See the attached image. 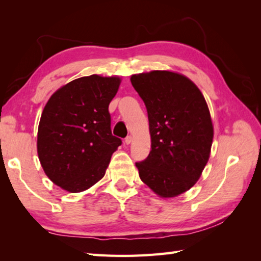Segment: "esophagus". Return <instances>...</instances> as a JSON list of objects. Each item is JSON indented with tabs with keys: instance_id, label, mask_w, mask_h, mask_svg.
<instances>
[{
	"instance_id": "obj_1",
	"label": "esophagus",
	"mask_w": 261,
	"mask_h": 261,
	"mask_svg": "<svg viewBox=\"0 0 261 261\" xmlns=\"http://www.w3.org/2000/svg\"><path fill=\"white\" fill-rule=\"evenodd\" d=\"M131 142H132V137L131 136H127L125 139H124V143H125V145H130Z\"/></svg>"
}]
</instances>
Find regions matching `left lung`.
<instances>
[{
	"label": "left lung",
	"instance_id": "1",
	"mask_svg": "<svg viewBox=\"0 0 261 261\" xmlns=\"http://www.w3.org/2000/svg\"><path fill=\"white\" fill-rule=\"evenodd\" d=\"M146 105L151 151L136 163L141 180L162 197L190 190L207 164L213 125L201 91L184 75L153 70L131 76Z\"/></svg>",
	"mask_w": 261,
	"mask_h": 261
}]
</instances>
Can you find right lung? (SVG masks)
<instances>
[{"label": "right lung", "instance_id": "right-lung-1", "mask_svg": "<svg viewBox=\"0 0 261 261\" xmlns=\"http://www.w3.org/2000/svg\"><path fill=\"white\" fill-rule=\"evenodd\" d=\"M119 77L91 75L71 81L49 98L38 127V156L46 175L70 193L102 178L122 140L111 132L109 104Z\"/></svg>", "mask_w": 261, "mask_h": 261}]
</instances>
